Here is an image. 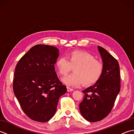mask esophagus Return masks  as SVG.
I'll return each mask as SVG.
<instances>
[{
  "mask_svg": "<svg viewBox=\"0 0 134 134\" xmlns=\"http://www.w3.org/2000/svg\"><path fill=\"white\" fill-rule=\"evenodd\" d=\"M67 89L68 92H71V91H73V90H74V89H72V88L70 87H69V86L67 87Z\"/></svg>",
  "mask_w": 134,
  "mask_h": 134,
  "instance_id": "esophagus-1",
  "label": "esophagus"
}]
</instances>
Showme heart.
I'll return each instance as SVG.
<instances>
[{
    "label": "heart",
    "mask_w": 134,
    "mask_h": 134,
    "mask_svg": "<svg viewBox=\"0 0 134 134\" xmlns=\"http://www.w3.org/2000/svg\"><path fill=\"white\" fill-rule=\"evenodd\" d=\"M55 67L59 74L65 76L74 68V72L62 79L67 86H90L99 81L104 71V65L95 57L87 52L74 51L67 58L60 57L56 60Z\"/></svg>",
    "instance_id": "heart-1"
}]
</instances>
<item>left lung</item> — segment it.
I'll use <instances>...</instances> for the list:
<instances>
[{"instance_id": "left-lung-1", "label": "left lung", "mask_w": 134, "mask_h": 134, "mask_svg": "<svg viewBox=\"0 0 134 134\" xmlns=\"http://www.w3.org/2000/svg\"><path fill=\"white\" fill-rule=\"evenodd\" d=\"M104 71L98 82L82 91L83 100L79 104L82 116L90 122L100 121L109 114L120 90V67L114 57L98 46Z\"/></svg>"}]
</instances>
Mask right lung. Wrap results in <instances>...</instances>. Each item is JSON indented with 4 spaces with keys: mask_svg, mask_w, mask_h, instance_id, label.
<instances>
[{
    "mask_svg": "<svg viewBox=\"0 0 134 134\" xmlns=\"http://www.w3.org/2000/svg\"><path fill=\"white\" fill-rule=\"evenodd\" d=\"M58 48L38 44L31 48L17 63L13 91L24 112L30 119L47 122L55 115L59 98L67 92L54 64Z\"/></svg>",
    "mask_w": 134,
    "mask_h": 134,
    "instance_id": "add662e5",
    "label": "right lung"
}]
</instances>
